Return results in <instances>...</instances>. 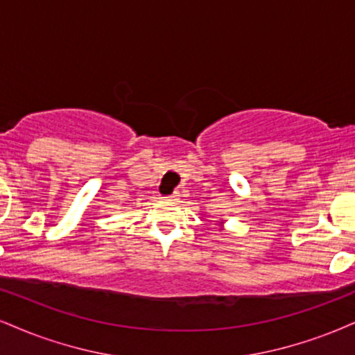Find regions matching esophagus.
I'll return each mask as SVG.
<instances>
[{
    "label": "esophagus",
    "instance_id": "34e87169",
    "mask_svg": "<svg viewBox=\"0 0 355 355\" xmlns=\"http://www.w3.org/2000/svg\"><path fill=\"white\" fill-rule=\"evenodd\" d=\"M178 198H179V192H174V194H171V196H168V198H164L166 200H178Z\"/></svg>",
    "mask_w": 355,
    "mask_h": 355
}]
</instances>
